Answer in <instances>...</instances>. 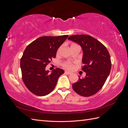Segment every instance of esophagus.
<instances>
[{"label": "esophagus", "instance_id": "esophagus-1", "mask_svg": "<svg viewBox=\"0 0 128 128\" xmlns=\"http://www.w3.org/2000/svg\"><path fill=\"white\" fill-rule=\"evenodd\" d=\"M64 73L66 74H68V75H70L72 74V73L70 72H67V71H65L64 72Z\"/></svg>", "mask_w": 128, "mask_h": 128}]
</instances>
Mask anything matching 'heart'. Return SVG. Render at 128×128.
Instances as JSON below:
<instances>
[{
	"mask_svg": "<svg viewBox=\"0 0 128 128\" xmlns=\"http://www.w3.org/2000/svg\"><path fill=\"white\" fill-rule=\"evenodd\" d=\"M60 48H61V47L59 48L58 49V52H59ZM62 66L64 68H67L68 69H71L72 68V67H73L72 64L71 62H64L62 63Z\"/></svg>",
	"mask_w": 128,
	"mask_h": 128,
	"instance_id": "heart-1",
	"label": "heart"
}]
</instances>
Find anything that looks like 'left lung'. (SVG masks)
<instances>
[{"mask_svg":"<svg viewBox=\"0 0 128 128\" xmlns=\"http://www.w3.org/2000/svg\"><path fill=\"white\" fill-rule=\"evenodd\" d=\"M68 39L78 44L83 55L82 70L86 72L84 78L72 84L77 94L83 96L94 95L102 88L111 69V60L107 49L102 42L91 36L77 34Z\"/></svg>","mask_w":128,"mask_h":128,"instance_id":"8db88e82","label":"left lung"}]
</instances>
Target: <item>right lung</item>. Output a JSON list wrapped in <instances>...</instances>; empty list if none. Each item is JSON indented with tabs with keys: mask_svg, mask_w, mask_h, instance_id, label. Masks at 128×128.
<instances>
[{
	"mask_svg": "<svg viewBox=\"0 0 128 128\" xmlns=\"http://www.w3.org/2000/svg\"><path fill=\"white\" fill-rule=\"evenodd\" d=\"M68 37H40L25 49L20 60L22 80L32 94L44 96L55 88L58 78L64 70L57 68L49 74L45 68L52 58H56L58 49Z\"/></svg>",
	"mask_w": 128,
	"mask_h": 128,
	"instance_id": "obj_1",
	"label": "right lung"
}]
</instances>
